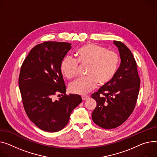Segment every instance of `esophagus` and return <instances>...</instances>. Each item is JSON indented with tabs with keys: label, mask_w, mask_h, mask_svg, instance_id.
Here are the masks:
<instances>
[{
	"label": "esophagus",
	"mask_w": 157,
	"mask_h": 157,
	"mask_svg": "<svg viewBox=\"0 0 157 157\" xmlns=\"http://www.w3.org/2000/svg\"><path fill=\"white\" fill-rule=\"evenodd\" d=\"M88 98H89V96H87V95L82 96V100L83 101H85V100H87V99H88Z\"/></svg>",
	"instance_id": "obj_1"
}]
</instances>
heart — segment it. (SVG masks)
Segmentation results:
<instances>
[{
  "mask_svg": "<svg viewBox=\"0 0 157 157\" xmlns=\"http://www.w3.org/2000/svg\"><path fill=\"white\" fill-rule=\"evenodd\" d=\"M77 61L71 57L62 61L60 70L67 79L76 76L78 62L87 65L85 78H79L71 82L69 90L74 93L84 95L95 88L97 84L104 86L113 79L117 72L119 57L115 52L103 46L88 44L76 51Z\"/></svg>",
  "mask_w": 157,
  "mask_h": 157,
  "instance_id": "b5f03b06",
  "label": "heart"
}]
</instances>
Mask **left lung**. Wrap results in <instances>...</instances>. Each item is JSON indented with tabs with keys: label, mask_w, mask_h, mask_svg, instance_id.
Listing matches in <instances>:
<instances>
[{
	"label": "left lung",
	"mask_w": 157,
	"mask_h": 157,
	"mask_svg": "<svg viewBox=\"0 0 157 157\" xmlns=\"http://www.w3.org/2000/svg\"><path fill=\"white\" fill-rule=\"evenodd\" d=\"M119 49L121 65L113 79L92 94L97 107L92 119L104 129L116 128L126 121L136 103L140 79L137 64L131 50L121 41H113Z\"/></svg>",
	"instance_id": "obj_1"
}]
</instances>
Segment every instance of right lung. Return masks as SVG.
<instances>
[{
	"instance_id": "right-lung-1",
	"label": "right lung",
	"mask_w": 157,
	"mask_h": 157,
	"mask_svg": "<svg viewBox=\"0 0 157 157\" xmlns=\"http://www.w3.org/2000/svg\"><path fill=\"white\" fill-rule=\"evenodd\" d=\"M71 48L69 43L45 41L31 50L21 67L19 86L24 109L31 121L45 131L63 129L82 101L80 95H66L60 70ZM58 92L62 97L54 101L53 97Z\"/></svg>"
}]
</instances>
